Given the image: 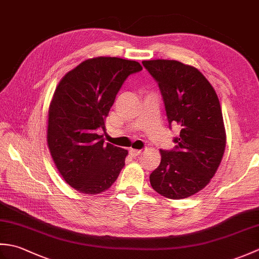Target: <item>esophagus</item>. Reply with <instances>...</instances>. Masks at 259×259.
<instances>
[{"instance_id":"obj_1","label":"esophagus","mask_w":259,"mask_h":259,"mask_svg":"<svg viewBox=\"0 0 259 259\" xmlns=\"http://www.w3.org/2000/svg\"><path fill=\"white\" fill-rule=\"evenodd\" d=\"M129 152H130V155L133 156V157H137V156L140 155L141 150H140V149H130Z\"/></svg>"}]
</instances>
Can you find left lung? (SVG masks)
Here are the masks:
<instances>
[{"label": "left lung", "mask_w": 259, "mask_h": 259, "mask_svg": "<svg viewBox=\"0 0 259 259\" xmlns=\"http://www.w3.org/2000/svg\"><path fill=\"white\" fill-rule=\"evenodd\" d=\"M158 82L169 125H180L172 150H160L161 161L150 175L153 189L169 199H184L209 184L226 147L221 103L199 70L176 60L142 62Z\"/></svg>", "instance_id": "obj_1"}]
</instances>
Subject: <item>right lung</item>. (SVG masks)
<instances>
[{"label":"right lung","instance_id":"add662e5","mask_svg":"<svg viewBox=\"0 0 259 259\" xmlns=\"http://www.w3.org/2000/svg\"><path fill=\"white\" fill-rule=\"evenodd\" d=\"M139 62L111 57L88 59L59 82L49 107L48 146L65 183L82 194L108 190L124 166L128 151L106 144V130L115 96Z\"/></svg>","mask_w":259,"mask_h":259}]
</instances>
